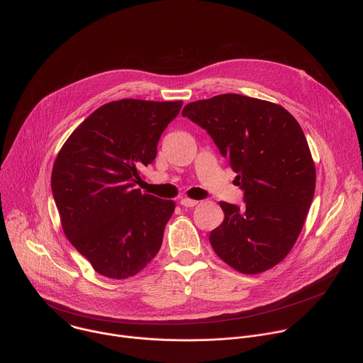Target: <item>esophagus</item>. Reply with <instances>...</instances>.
<instances>
[{
	"label": "esophagus",
	"instance_id": "34e87169",
	"mask_svg": "<svg viewBox=\"0 0 363 363\" xmlns=\"http://www.w3.org/2000/svg\"><path fill=\"white\" fill-rule=\"evenodd\" d=\"M179 202H181L182 206H186V208H188V206H195L198 203L196 199H191V198H182Z\"/></svg>",
	"mask_w": 363,
	"mask_h": 363
}]
</instances>
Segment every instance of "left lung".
<instances>
[{
  "label": "left lung",
  "mask_w": 363,
  "mask_h": 363,
  "mask_svg": "<svg viewBox=\"0 0 363 363\" xmlns=\"http://www.w3.org/2000/svg\"><path fill=\"white\" fill-rule=\"evenodd\" d=\"M182 116L208 132L244 191L241 208L220 202L225 217L210 234L214 251L244 274L274 267L293 248L316 188L298 122L276 103L235 93L188 103Z\"/></svg>",
  "instance_id": "1"
}]
</instances>
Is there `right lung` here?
<instances>
[{
  "mask_svg": "<svg viewBox=\"0 0 363 363\" xmlns=\"http://www.w3.org/2000/svg\"><path fill=\"white\" fill-rule=\"evenodd\" d=\"M181 106V100L106 103L77 126L57 155L51 191L63 231L101 276H135L161 248L175 202L142 194L136 185Z\"/></svg>",
  "mask_w": 363,
  "mask_h": 363,
  "instance_id": "add662e5",
  "label": "right lung"
}]
</instances>
